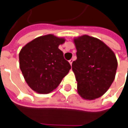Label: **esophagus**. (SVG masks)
<instances>
[{"label": "esophagus", "mask_w": 128, "mask_h": 128, "mask_svg": "<svg viewBox=\"0 0 128 128\" xmlns=\"http://www.w3.org/2000/svg\"><path fill=\"white\" fill-rule=\"evenodd\" d=\"M72 61H73V59H70V60H69V63H70V65H72Z\"/></svg>", "instance_id": "esophagus-1"}]
</instances>
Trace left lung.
Masks as SVG:
<instances>
[{"label":"left lung","mask_w":128,"mask_h":128,"mask_svg":"<svg viewBox=\"0 0 128 128\" xmlns=\"http://www.w3.org/2000/svg\"><path fill=\"white\" fill-rule=\"evenodd\" d=\"M76 60L72 69L77 82L78 94L85 100L102 96L110 88L118 67L115 54L98 39L83 35L74 38Z\"/></svg>","instance_id":"left-lung-1"}]
</instances>
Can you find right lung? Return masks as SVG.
Returning <instances> with one entry per match:
<instances>
[{
	"instance_id": "obj_1",
	"label": "right lung",
	"mask_w": 128,
	"mask_h": 128,
	"mask_svg": "<svg viewBox=\"0 0 128 128\" xmlns=\"http://www.w3.org/2000/svg\"><path fill=\"white\" fill-rule=\"evenodd\" d=\"M65 42L63 38L48 34L36 38L20 50V70L28 86L36 92H51L68 74L71 67L58 48Z\"/></svg>"
}]
</instances>
